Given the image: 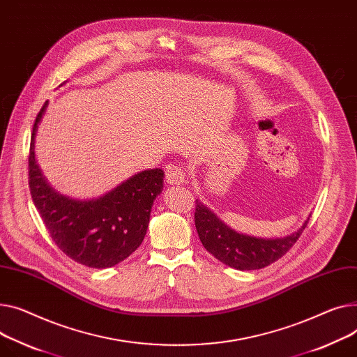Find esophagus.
Returning a JSON list of instances; mask_svg holds the SVG:
<instances>
[{"instance_id": "esophagus-1", "label": "esophagus", "mask_w": 357, "mask_h": 357, "mask_svg": "<svg viewBox=\"0 0 357 357\" xmlns=\"http://www.w3.org/2000/svg\"><path fill=\"white\" fill-rule=\"evenodd\" d=\"M186 174L181 166L176 165H169L168 169H166V182L171 185H183L186 183Z\"/></svg>"}]
</instances>
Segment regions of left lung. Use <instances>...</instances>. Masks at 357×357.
<instances>
[{
    "instance_id": "left-lung-1",
    "label": "left lung",
    "mask_w": 357,
    "mask_h": 357,
    "mask_svg": "<svg viewBox=\"0 0 357 357\" xmlns=\"http://www.w3.org/2000/svg\"><path fill=\"white\" fill-rule=\"evenodd\" d=\"M308 220L310 215L297 231L287 236L261 238L232 229L217 217L215 212L197 199L195 227L202 245L222 264L241 271L264 268L281 258L296 244Z\"/></svg>"
}]
</instances>
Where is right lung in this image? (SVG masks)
Instances as JSON below:
<instances>
[{
	"instance_id": "1",
	"label": "right lung",
	"mask_w": 357,
	"mask_h": 357,
	"mask_svg": "<svg viewBox=\"0 0 357 357\" xmlns=\"http://www.w3.org/2000/svg\"><path fill=\"white\" fill-rule=\"evenodd\" d=\"M47 106L49 102L37 114L31 135L29 183L33 202L53 241L67 257L90 268L113 267L144 241L165 172L159 168L137 172L99 198L75 199L60 194L43 175L34 151Z\"/></svg>"
}]
</instances>
